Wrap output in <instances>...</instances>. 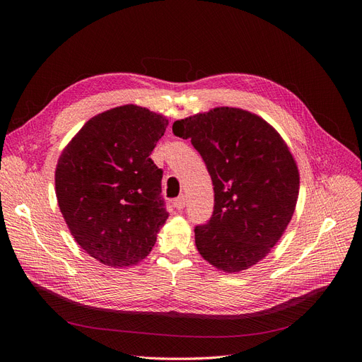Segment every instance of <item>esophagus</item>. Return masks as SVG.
Wrapping results in <instances>:
<instances>
[{
    "instance_id": "obj_1",
    "label": "esophagus",
    "mask_w": 362,
    "mask_h": 362,
    "mask_svg": "<svg viewBox=\"0 0 362 362\" xmlns=\"http://www.w3.org/2000/svg\"><path fill=\"white\" fill-rule=\"evenodd\" d=\"M185 202H187V201H185V196H184V194H181V196H178V198H177V199H175V201H173V205H175V206H177V208H178V210H182V208L185 206Z\"/></svg>"
}]
</instances>
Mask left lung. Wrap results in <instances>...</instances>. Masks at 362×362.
Wrapping results in <instances>:
<instances>
[{
    "label": "left lung",
    "mask_w": 362,
    "mask_h": 362,
    "mask_svg": "<svg viewBox=\"0 0 362 362\" xmlns=\"http://www.w3.org/2000/svg\"><path fill=\"white\" fill-rule=\"evenodd\" d=\"M192 139L214 190L210 221L194 226L199 254L223 272L257 264L291 221L299 172L286 141L266 120L233 107H218L172 125Z\"/></svg>",
    "instance_id": "1"
}]
</instances>
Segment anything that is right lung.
Here are the masks:
<instances>
[{
	"label": "right lung",
	"mask_w": 362,
	"mask_h": 362,
	"mask_svg": "<svg viewBox=\"0 0 362 362\" xmlns=\"http://www.w3.org/2000/svg\"><path fill=\"white\" fill-rule=\"evenodd\" d=\"M166 127L148 108L116 107L87 120L59 158L60 211L75 242L105 266L144 259L169 217L163 170L149 158Z\"/></svg>",
	"instance_id": "1"
}]
</instances>
